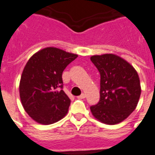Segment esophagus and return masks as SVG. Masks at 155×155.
<instances>
[{"label":"esophagus","instance_id":"esophagus-1","mask_svg":"<svg viewBox=\"0 0 155 155\" xmlns=\"http://www.w3.org/2000/svg\"><path fill=\"white\" fill-rule=\"evenodd\" d=\"M78 99H84V98H85V94H81V95H79V96H78Z\"/></svg>","mask_w":155,"mask_h":155}]
</instances>
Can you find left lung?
Wrapping results in <instances>:
<instances>
[{
  "mask_svg": "<svg viewBox=\"0 0 155 155\" xmlns=\"http://www.w3.org/2000/svg\"><path fill=\"white\" fill-rule=\"evenodd\" d=\"M91 61L101 74V99L91 106L93 116L106 124H116L136 108L141 87L135 69L114 54L92 55Z\"/></svg>",
  "mask_w": 155,
  "mask_h": 155,
  "instance_id": "1",
  "label": "left lung"
}]
</instances>
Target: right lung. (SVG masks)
<instances>
[{
    "mask_svg": "<svg viewBox=\"0 0 155 155\" xmlns=\"http://www.w3.org/2000/svg\"><path fill=\"white\" fill-rule=\"evenodd\" d=\"M77 54L55 47L42 49L29 59L20 81V98L25 112L41 124L64 118L71 100L63 90L62 73Z\"/></svg>",
    "mask_w": 155,
    "mask_h": 155,
    "instance_id": "obj_1",
    "label": "right lung"
}]
</instances>
